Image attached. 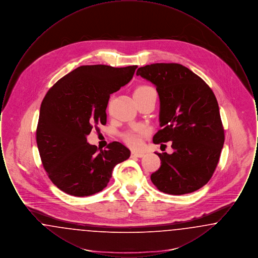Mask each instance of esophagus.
Instances as JSON below:
<instances>
[{"label":"esophagus","mask_w":258,"mask_h":258,"mask_svg":"<svg viewBox=\"0 0 258 258\" xmlns=\"http://www.w3.org/2000/svg\"><path fill=\"white\" fill-rule=\"evenodd\" d=\"M144 155L143 152H132V158H143Z\"/></svg>","instance_id":"34e87169"}]
</instances>
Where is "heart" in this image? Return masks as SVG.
Returning a JSON list of instances; mask_svg holds the SVG:
<instances>
[{
  "label": "heart",
  "instance_id": "b5f03b06",
  "mask_svg": "<svg viewBox=\"0 0 258 258\" xmlns=\"http://www.w3.org/2000/svg\"><path fill=\"white\" fill-rule=\"evenodd\" d=\"M153 90L151 87L149 86H141L136 89L135 91V94H142V93H145L148 91H151ZM146 134V130L141 127L135 132H131V133H127L126 135H124V141L126 142V144L128 146H131L132 148H139L141 146V137L142 135H144Z\"/></svg>",
  "mask_w": 258,
  "mask_h": 258
}]
</instances>
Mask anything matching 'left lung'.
<instances>
[{
  "mask_svg": "<svg viewBox=\"0 0 258 258\" xmlns=\"http://www.w3.org/2000/svg\"><path fill=\"white\" fill-rule=\"evenodd\" d=\"M136 75L153 83L160 97V130L155 144L172 141V154L161 160L151 181L164 194L194 192L207 184L220 160L224 131L217 98L211 88L180 63L141 67Z\"/></svg>",
  "mask_w": 258,
  "mask_h": 258,
  "instance_id": "left-lung-1",
  "label": "left lung"
}]
</instances>
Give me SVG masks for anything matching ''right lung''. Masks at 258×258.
<instances>
[{"mask_svg":"<svg viewBox=\"0 0 258 258\" xmlns=\"http://www.w3.org/2000/svg\"><path fill=\"white\" fill-rule=\"evenodd\" d=\"M137 66H82L47 92L39 111L37 144L50 180L63 192L89 197L102 190L114 167L131 151L114 141L99 151L87 142L93 127L106 123L111 94L127 84Z\"/></svg>","mask_w":258,"mask_h":258,"instance_id":"1","label":"right lung"}]
</instances>
